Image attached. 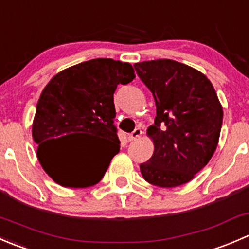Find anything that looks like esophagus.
Segmentation results:
<instances>
[{
    "instance_id": "34e87169",
    "label": "esophagus",
    "mask_w": 249,
    "mask_h": 249,
    "mask_svg": "<svg viewBox=\"0 0 249 249\" xmlns=\"http://www.w3.org/2000/svg\"><path fill=\"white\" fill-rule=\"evenodd\" d=\"M142 135V130L140 129V127H137V129H135L134 131L131 132V134L129 135V141H134V140H137L139 137Z\"/></svg>"
}]
</instances>
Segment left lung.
I'll return each instance as SVG.
<instances>
[{
  "mask_svg": "<svg viewBox=\"0 0 249 249\" xmlns=\"http://www.w3.org/2000/svg\"><path fill=\"white\" fill-rule=\"evenodd\" d=\"M157 106L148 135L154 153L140 165L148 183L161 188L182 185L207 165L217 148L223 108L212 83L193 67L173 60L134 65Z\"/></svg>",
  "mask_w": 249,
  "mask_h": 249,
  "instance_id": "obj_1",
  "label": "left lung"
}]
</instances>
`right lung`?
Wrapping results in <instances>:
<instances>
[{"mask_svg":"<svg viewBox=\"0 0 249 249\" xmlns=\"http://www.w3.org/2000/svg\"><path fill=\"white\" fill-rule=\"evenodd\" d=\"M135 78L127 62L94 59L64 70L47 84L36 107L32 137L37 158L57 184L87 188L104 177L119 152L113 94ZM85 134L111 143L71 146L66 140Z\"/></svg>","mask_w":249,"mask_h":249,"instance_id":"obj_1","label":"right lung"}]
</instances>
